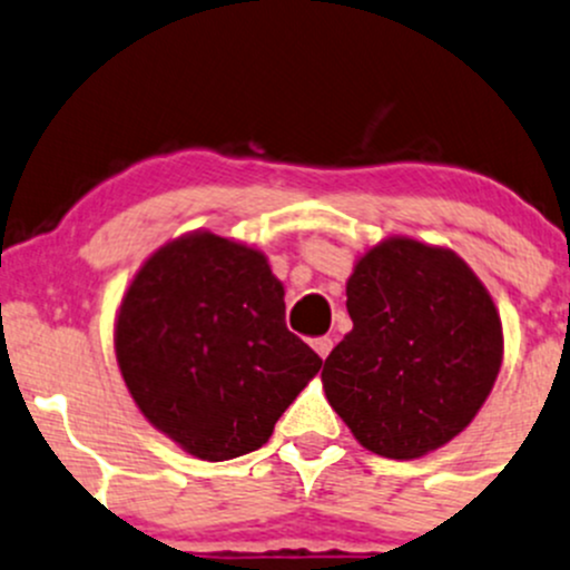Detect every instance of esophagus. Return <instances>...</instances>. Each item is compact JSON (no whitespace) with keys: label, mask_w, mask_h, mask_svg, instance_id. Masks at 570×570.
I'll return each mask as SVG.
<instances>
[{"label":"esophagus","mask_w":570,"mask_h":570,"mask_svg":"<svg viewBox=\"0 0 570 570\" xmlns=\"http://www.w3.org/2000/svg\"><path fill=\"white\" fill-rule=\"evenodd\" d=\"M314 350H316V355H320L322 361H325V357L331 355V350H333V338H327V335H322V338L314 341Z\"/></svg>","instance_id":"34e87169"}]
</instances>
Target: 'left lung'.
I'll use <instances>...</instances> for the list:
<instances>
[{"label": "left lung", "instance_id": "1", "mask_svg": "<svg viewBox=\"0 0 570 570\" xmlns=\"http://www.w3.org/2000/svg\"><path fill=\"white\" fill-rule=\"evenodd\" d=\"M346 311L322 385L363 448L421 459L470 426L500 374L502 322L461 256L382 239L352 269Z\"/></svg>", "mask_w": 570, "mask_h": 570}]
</instances>
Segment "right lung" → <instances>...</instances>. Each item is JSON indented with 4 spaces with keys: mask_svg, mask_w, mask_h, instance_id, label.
<instances>
[{
    "mask_svg": "<svg viewBox=\"0 0 570 570\" xmlns=\"http://www.w3.org/2000/svg\"><path fill=\"white\" fill-rule=\"evenodd\" d=\"M265 254L190 232L144 262L119 303L114 350L136 406L190 456L237 459L322 368L286 331Z\"/></svg>",
    "mask_w": 570,
    "mask_h": 570,
    "instance_id": "right-lung-1",
    "label": "right lung"
}]
</instances>
